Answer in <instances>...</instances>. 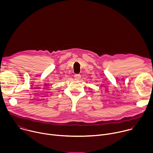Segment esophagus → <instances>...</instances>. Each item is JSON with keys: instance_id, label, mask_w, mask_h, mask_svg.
<instances>
[{"instance_id": "34e87169", "label": "esophagus", "mask_w": 153, "mask_h": 153, "mask_svg": "<svg viewBox=\"0 0 153 153\" xmlns=\"http://www.w3.org/2000/svg\"><path fill=\"white\" fill-rule=\"evenodd\" d=\"M81 78L80 74H75L74 75V79L76 80H80Z\"/></svg>"}]
</instances>
